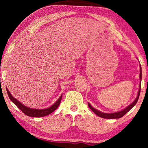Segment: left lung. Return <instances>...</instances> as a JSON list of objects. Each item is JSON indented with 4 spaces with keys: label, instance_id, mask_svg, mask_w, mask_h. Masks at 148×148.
Returning a JSON list of instances; mask_svg holds the SVG:
<instances>
[{
    "label": "left lung",
    "instance_id": "8db88e82",
    "mask_svg": "<svg viewBox=\"0 0 148 148\" xmlns=\"http://www.w3.org/2000/svg\"><path fill=\"white\" fill-rule=\"evenodd\" d=\"M139 79H140V84H139V91L137 92V96L136 98L135 99V100L133 102L129 105L128 106H127L126 108L123 109L122 110L118 111V112H115L112 113H105L103 112H101V111L97 110L95 108H94L92 105H91L90 103H88V106L90 107V108L92 110L93 112H94L95 114L98 115V116L101 117V118L103 119H120L121 117H123L124 115L129 112V110H131V108H133V106L136 104V103L138 101L139 94H140V90H141V67L140 65V73H139Z\"/></svg>",
    "mask_w": 148,
    "mask_h": 148
}]
</instances>
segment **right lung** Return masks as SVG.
<instances>
[{"label": "right lung", "mask_w": 148, "mask_h": 148, "mask_svg": "<svg viewBox=\"0 0 148 148\" xmlns=\"http://www.w3.org/2000/svg\"><path fill=\"white\" fill-rule=\"evenodd\" d=\"M6 89H7L8 96H9V98H10V100H11L12 102H13L14 104H15L16 106H17L18 108H19L20 110L24 113V114H26L28 116H31V117H42V116H47V115L51 114V113L52 112H54V111L58 108V106H59L60 101H61V99H62V96L61 95L60 98H58V100L52 105V106L48 107V108H44V109L32 108H29V107L25 106V105H23L21 102H20L19 100L14 98V97L11 95V93H10L9 90H8L7 88H6Z\"/></svg>", "instance_id": "obj_1"}]
</instances>
